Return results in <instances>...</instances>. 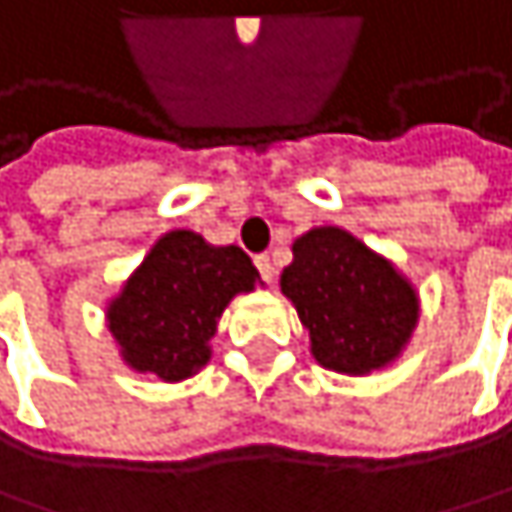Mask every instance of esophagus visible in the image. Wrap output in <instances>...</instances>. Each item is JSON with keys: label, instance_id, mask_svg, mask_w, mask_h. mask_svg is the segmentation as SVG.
<instances>
[{"label": "esophagus", "instance_id": "1", "mask_svg": "<svg viewBox=\"0 0 512 512\" xmlns=\"http://www.w3.org/2000/svg\"><path fill=\"white\" fill-rule=\"evenodd\" d=\"M254 267L261 270V279H264V282H273V279H276V267H273V258H270V254H258V258H254Z\"/></svg>", "mask_w": 512, "mask_h": 512}]
</instances>
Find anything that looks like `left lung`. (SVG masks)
Wrapping results in <instances>:
<instances>
[{
  "label": "left lung",
  "instance_id": "obj_1",
  "mask_svg": "<svg viewBox=\"0 0 512 512\" xmlns=\"http://www.w3.org/2000/svg\"><path fill=\"white\" fill-rule=\"evenodd\" d=\"M282 294L309 330L312 357L339 375L390 366L420 321L414 285L342 227H312L294 242Z\"/></svg>",
  "mask_w": 512,
  "mask_h": 512
}]
</instances>
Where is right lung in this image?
Here are the masks:
<instances>
[{"label":"right lung","instance_id":"1","mask_svg":"<svg viewBox=\"0 0 512 512\" xmlns=\"http://www.w3.org/2000/svg\"><path fill=\"white\" fill-rule=\"evenodd\" d=\"M261 276L239 245H209L194 230L164 233L107 303V330L125 366L167 384L197 375L218 318Z\"/></svg>","mask_w":512,"mask_h":512}]
</instances>
